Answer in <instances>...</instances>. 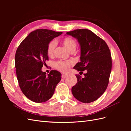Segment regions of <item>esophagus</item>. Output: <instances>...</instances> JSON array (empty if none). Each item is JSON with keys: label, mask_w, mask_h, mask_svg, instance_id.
I'll use <instances>...</instances> for the list:
<instances>
[{"label": "esophagus", "mask_w": 131, "mask_h": 131, "mask_svg": "<svg viewBox=\"0 0 131 131\" xmlns=\"http://www.w3.org/2000/svg\"><path fill=\"white\" fill-rule=\"evenodd\" d=\"M67 77V75H66L65 74H62V79H65Z\"/></svg>", "instance_id": "34e87169"}]
</instances>
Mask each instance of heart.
<instances>
[{
    "instance_id": "obj_1",
    "label": "heart",
    "mask_w": 131,
    "mask_h": 131,
    "mask_svg": "<svg viewBox=\"0 0 131 131\" xmlns=\"http://www.w3.org/2000/svg\"><path fill=\"white\" fill-rule=\"evenodd\" d=\"M64 45L71 52H74L77 47V43L74 39L71 37H66L62 40ZM57 45L56 41L54 40H51L47 47V54L49 57H52L54 54V49ZM73 64L72 61H58L54 63V66L58 70L62 72H67L69 69V67Z\"/></svg>"
}]
</instances>
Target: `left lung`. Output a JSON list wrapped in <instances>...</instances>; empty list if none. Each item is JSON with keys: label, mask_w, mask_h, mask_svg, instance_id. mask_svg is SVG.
<instances>
[{"label": "left lung", "mask_w": 131, "mask_h": 131, "mask_svg": "<svg viewBox=\"0 0 131 131\" xmlns=\"http://www.w3.org/2000/svg\"><path fill=\"white\" fill-rule=\"evenodd\" d=\"M67 34L76 38L80 45V62L74 69L87 72L84 78L76 75L78 81L72 92L78 101L89 103L98 100L108 87L112 66L110 51L105 41L90 30L75 29Z\"/></svg>", "instance_id": "obj_1"}]
</instances>
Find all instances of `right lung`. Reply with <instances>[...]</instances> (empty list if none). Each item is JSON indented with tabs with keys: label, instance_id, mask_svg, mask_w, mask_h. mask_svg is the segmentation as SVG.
<instances>
[{
	"label": "right lung",
	"instance_id": "obj_1",
	"mask_svg": "<svg viewBox=\"0 0 131 131\" xmlns=\"http://www.w3.org/2000/svg\"><path fill=\"white\" fill-rule=\"evenodd\" d=\"M62 33L47 29L35 30L21 42L16 52L15 68L19 88L34 102L48 101L61 80L62 75L58 71L52 70L46 75L41 68L49 59V43Z\"/></svg>",
	"mask_w": 131,
	"mask_h": 131
}]
</instances>
